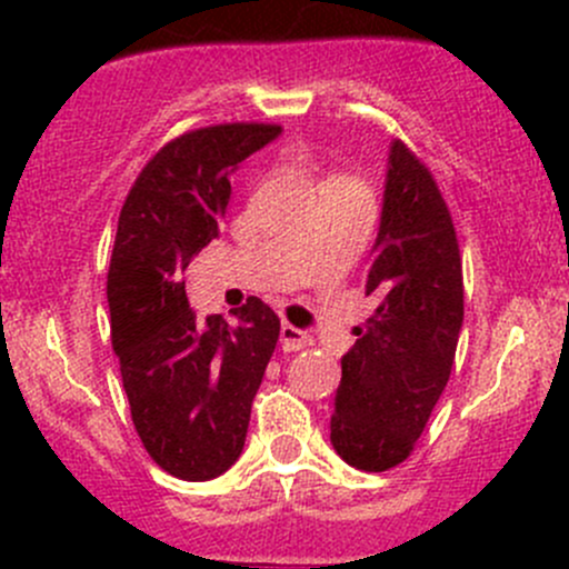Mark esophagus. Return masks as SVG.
<instances>
[{
	"mask_svg": "<svg viewBox=\"0 0 569 569\" xmlns=\"http://www.w3.org/2000/svg\"><path fill=\"white\" fill-rule=\"evenodd\" d=\"M311 343H313V338L308 336L306 330H300V327L283 321V327H280V347H283L286 352H300V349L311 347Z\"/></svg>",
	"mask_w": 569,
	"mask_h": 569,
	"instance_id": "34e87169",
	"label": "esophagus"
}]
</instances>
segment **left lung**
I'll use <instances>...</instances> for the list:
<instances>
[{
  "label": "left lung",
  "instance_id": "8db88e82",
  "mask_svg": "<svg viewBox=\"0 0 569 569\" xmlns=\"http://www.w3.org/2000/svg\"><path fill=\"white\" fill-rule=\"evenodd\" d=\"M451 211L427 164L391 146L366 297L371 317L341 358L330 443L358 470L396 468L416 449L451 377L465 313Z\"/></svg>",
  "mask_w": 569,
  "mask_h": 569
}]
</instances>
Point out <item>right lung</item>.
Wrapping results in <instances>:
<instances>
[{"label": "right lung", "instance_id": "1", "mask_svg": "<svg viewBox=\"0 0 569 569\" xmlns=\"http://www.w3.org/2000/svg\"><path fill=\"white\" fill-rule=\"evenodd\" d=\"M274 123H217L159 148L120 209L107 302L131 421L151 460L183 481L226 473L244 449L250 407L280 336L258 297L198 325L183 269L217 237L239 162Z\"/></svg>", "mask_w": 569, "mask_h": 569}]
</instances>
